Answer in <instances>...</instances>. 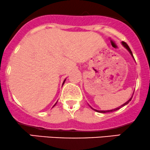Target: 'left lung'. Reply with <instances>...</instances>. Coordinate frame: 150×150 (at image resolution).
<instances>
[{
	"instance_id": "obj_1",
	"label": "left lung",
	"mask_w": 150,
	"mask_h": 150,
	"mask_svg": "<svg viewBox=\"0 0 150 150\" xmlns=\"http://www.w3.org/2000/svg\"><path fill=\"white\" fill-rule=\"evenodd\" d=\"M121 45H122V46L124 47V48L125 49H127V50H128V52L129 53H130V54L132 55V57L134 58V56H133V54H132V51H131V50H130V48H129V47L128 46V45H127V43H125V42H121ZM134 94V93H133ZM132 97L130 98L128 100H127V102H126L125 103H124L123 104V105H120V106H119V107H117V108H113V109H111V110H105V111H98V110H96V109H94L93 108H92V107L91 106V105H90V107H91V108H92L93 110H94V111H97V112H98V113H110V112H113V111H117V110H119V109H120L121 108H122L123 106H124V105H127V104H128L129 103V101H131V100H132Z\"/></svg>"
}]
</instances>
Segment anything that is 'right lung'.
<instances>
[{
    "mask_svg": "<svg viewBox=\"0 0 150 150\" xmlns=\"http://www.w3.org/2000/svg\"><path fill=\"white\" fill-rule=\"evenodd\" d=\"M65 80H66V79H64V81H63V83H62V85H64V82H65ZM56 103H55V104H54V105H53V107H54V105H56Z\"/></svg>",
    "mask_w": 150,
    "mask_h": 150,
    "instance_id": "right-lung-1",
    "label": "right lung"
}]
</instances>
